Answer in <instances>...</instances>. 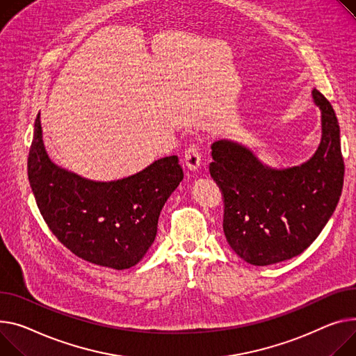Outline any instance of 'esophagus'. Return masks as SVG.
Wrapping results in <instances>:
<instances>
[{
  "instance_id": "1",
  "label": "esophagus",
  "mask_w": 356,
  "mask_h": 356,
  "mask_svg": "<svg viewBox=\"0 0 356 356\" xmlns=\"http://www.w3.org/2000/svg\"><path fill=\"white\" fill-rule=\"evenodd\" d=\"M184 164L191 172H197L202 165V153L199 145H191L184 152Z\"/></svg>"
}]
</instances>
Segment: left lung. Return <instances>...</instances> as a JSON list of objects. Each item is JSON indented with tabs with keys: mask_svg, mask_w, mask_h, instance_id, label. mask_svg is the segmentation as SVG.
Wrapping results in <instances>:
<instances>
[{
	"mask_svg": "<svg viewBox=\"0 0 356 356\" xmlns=\"http://www.w3.org/2000/svg\"><path fill=\"white\" fill-rule=\"evenodd\" d=\"M322 114V138L300 165L270 169L229 140L211 145L210 176L222 191L223 232L245 262L268 266L300 254L318 238L339 202L345 164L337 114L312 90Z\"/></svg>",
	"mask_w": 356,
	"mask_h": 356,
	"instance_id": "obj_1",
	"label": "left lung"
}]
</instances>
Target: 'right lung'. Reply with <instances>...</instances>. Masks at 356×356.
<instances>
[{"label": "right lung", "instance_id": "1", "mask_svg": "<svg viewBox=\"0 0 356 356\" xmlns=\"http://www.w3.org/2000/svg\"><path fill=\"white\" fill-rule=\"evenodd\" d=\"M183 179L177 156L114 181H92L56 165L42 143L40 114L29 180L42 219L76 256L111 269L137 265L153 245L161 207Z\"/></svg>", "mask_w": 356, "mask_h": 356}]
</instances>
